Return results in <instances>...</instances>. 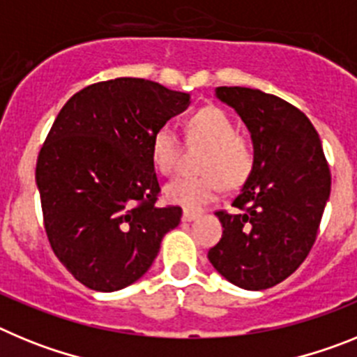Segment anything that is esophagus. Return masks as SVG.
<instances>
[{"label": "esophagus", "mask_w": 357, "mask_h": 357, "mask_svg": "<svg viewBox=\"0 0 357 357\" xmlns=\"http://www.w3.org/2000/svg\"><path fill=\"white\" fill-rule=\"evenodd\" d=\"M197 218L198 214L193 213V211H184V213H182V222H193Z\"/></svg>", "instance_id": "esophagus-1"}]
</instances>
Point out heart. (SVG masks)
I'll use <instances>...</instances> for the list:
<instances>
[{
	"label": "heart",
	"mask_w": 357,
	"mask_h": 357,
	"mask_svg": "<svg viewBox=\"0 0 357 357\" xmlns=\"http://www.w3.org/2000/svg\"><path fill=\"white\" fill-rule=\"evenodd\" d=\"M189 143H204L209 153L202 176H181L164 188L172 204L198 211L220 197L225 182L239 185L247 181L254 168V151L238 137L234 121L218 107H204L185 121ZM181 155V139L173 128L160 127L150 143L151 162L162 175H172Z\"/></svg>",
	"instance_id": "obj_1"
}]
</instances>
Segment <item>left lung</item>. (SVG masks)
<instances>
[{
	"instance_id": "left-lung-1",
	"label": "left lung",
	"mask_w": 357,
	"mask_h": 357,
	"mask_svg": "<svg viewBox=\"0 0 357 357\" xmlns=\"http://www.w3.org/2000/svg\"><path fill=\"white\" fill-rule=\"evenodd\" d=\"M216 98L247 125L254 168L232 202L239 213H216L223 234L207 257L229 282L259 291L307 257L331 195L329 166L313 123L291 103L248 87H218Z\"/></svg>"
}]
</instances>
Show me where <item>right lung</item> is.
<instances>
[{
	"label": "right lung",
	"mask_w": 357,
	"mask_h": 357,
	"mask_svg": "<svg viewBox=\"0 0 357 357\" xmlns=\"http://www.w3.org/2000/svg\"><path fill=\"white\" fill-rule=\"evenodd\" d=\"M191 94L144 78L73 94L40 148L36 182L50 245L73 277L118 291L144 275L181 207H159L151 137Z\"/></svg>",
	"instance_id": "1"
}]
</instances>
